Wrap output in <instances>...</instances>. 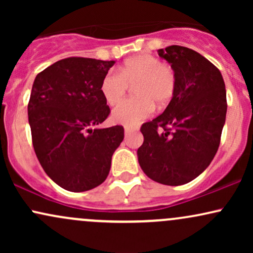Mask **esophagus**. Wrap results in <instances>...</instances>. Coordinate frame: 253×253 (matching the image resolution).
<instances>
[{
  "instance_id": "obj_1",
  "label": "esophagus",
  "mask_w": 253,
  "mask_h": 253,
  "mask_svg": "<svg viewBox=\"0 0 253 253\" xmlns=\"http://www.w3.org/2000/svg\"><path fill=\"white\" fill-rule=\"evenodd\" d=\"M134 130H136V128H132V127H128V126H126L125 127V134H130V133L132 132H134Z\"/></svg>"
}]
</instances>
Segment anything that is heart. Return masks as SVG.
<instances>
[{
	"label": "heart",
	"mask_w": 253,
	"mask_h": 253,
	"mask_svg": "<svg viewBox=\"0 0 253 253\" xmlns=\"http://www.w3.org/2000/svg\"><path fill=\"white\" fill-rule=\"evenodd\" d=\"M128 85L135 98L119 104L112 114L114 123L135 126L155 109L165 107L176 91V75L169 64L162 63L151 54H140L127 59L119 74L109 71L101 82V94L110 107L117 106L126 96Z\"/></svg>",
	"instance_id": "1"
}]
</instances>
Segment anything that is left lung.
<instances>
[{
  "label": "left lung",
  "mask_w": 253,
  "mask_h": 253,
  "mask_svg": "<svg viewBox=\"0 0 253 253\" xmlns=\"http://www.w3.org/2000/svg\"><path fill=\"white\" fill-rule=\"evenodd\" d=\"M158 54L171 64L176 91L163 114L145 123L138 161L147 177L182 185L206 170L215 156L227 101L221 72L191 48L171 45Z\"/></svg>",
  "instance_id": "left-lung-1"
}]
</instances>
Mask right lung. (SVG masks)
Masks as SVG:
<instances>
[{"label": "right lung", "mask_w": 253, "mask_h": 253, "mask_svg": "<svg viewBox=\"0 0 253 253\" xmlns=\"http://www.w3.org/2000/svg\"><path fill=\"white\" fill-rule=\"evenodd\" d=\"M114 60L70 57L37 75L28 102L32 143L43 171L69 191L90 190L106 181L124 127L95 128L110 109L101 82Z\"/></svg>", "instance_id": "obj_1"}]
</instances>
